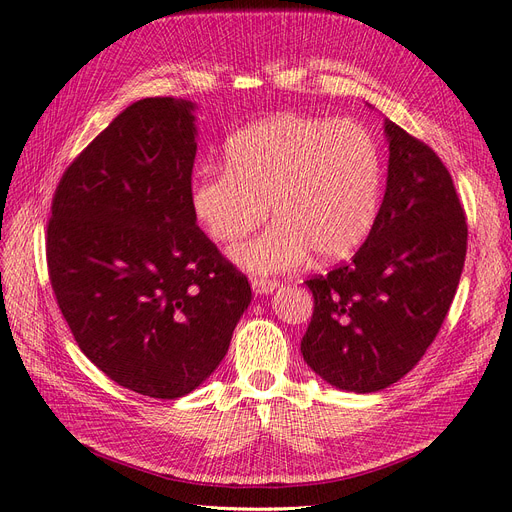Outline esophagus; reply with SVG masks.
I'll list each match as a JSON object with an SVG mask.
<instances>
[{
    "label": "esophagus",
    "instance_id": "esophagus-1",
    "mask_svg": "<svg viewBox=\"0 0 512 512\" xmlns=\"http://www.w3.org/2000/svg\"><path fill=\"white\" fill-rule=\"evenodd\" d=\"M252 288L256 294H271L273 290L280 288V282L267 280V277H252Z\"/></svg>",
    "mask_w": 512,
    "mask_h": 512
}]
</instances>
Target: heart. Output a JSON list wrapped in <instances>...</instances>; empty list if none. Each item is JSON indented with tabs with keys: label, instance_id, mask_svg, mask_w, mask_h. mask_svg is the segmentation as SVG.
<instances>
[{
	"label": "heart",
	"instance_id": "1",
	"mask_svg": "<svg viewBox=\"0 0 512 512\" xmlns=\"http://www.w3.org/2000/svg\"><path fill=\"white\" fill-rule=\"evenodd\" d=\"M382 160L363 126L299 113L247 126L226 143V164L200 166L192 211L218 243H237L269 215L262 235L232 250L241 267L288 271L309 250L342 260L369 237L380 211Z\"/></svg>",
	"mask_w": 512,
	"mask_h": 512
}]
</instances>
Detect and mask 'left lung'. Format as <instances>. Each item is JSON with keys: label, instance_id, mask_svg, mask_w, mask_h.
<instances>
[{"label": "left lung", "instance_id": "1", "mask_svg": "<svg viewBox=\"0 0 512 512\" xmlns=\"http://www.w3.org/2000/svg\"><path fill=\"white\" fill-rule=\"evenodd\" d=\"M389 175L378 220L352 260L307 280L305 363L335 389L376 393L421 361L453 303L466 213L431 147L384 119Z\"/></svg>", "mask_w": 512, "mask_h": 512}]
</instances>
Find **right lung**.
I'll return each mask as SVG.
<instances>
[{"instance_id":"1","label":"right lung","mask_w":512,"mask_h":512,"mask_svg":"<svg viewBox=\"0 0 512 512\" xmlns=\"http://www.w3.org/2000/svg\"><path fill=\"white\" fill-rule=\"evenodd\" d=\"M194 104L145 98L61 177L46 228L57 305L87 359L123 389L192 393L252 301L192 211Z\"/></svg>"}]
</instances>
